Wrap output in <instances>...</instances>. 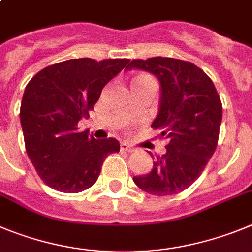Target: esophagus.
<instances>
[{
  "label": "esophagus",
  "mask_w": 252,
  "mask_h": 252,
  "mask_svg": "<svg viewBox=\"0 0 252 252\" xmlns=\"http://www.w3.org/2000/svg\"><path fill=\"white\" fill-rule=\"evenodd\" d=\"M121 148L123 149V151L129 152V153H130V152L135 151V147H133L131 144H129V143H126V142H122L121 143Z\"/></svg>",
  "instance_id": "esophagus-1"
}]
</instances>
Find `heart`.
Instances as JSON below:
<instances>
[{
    "label": "heart",
    "instance_id": "b5f03b06",
    "mask_svg": "<svg viewBox=\"0 0 252 252\" xmlns=\"http://www.w3.org/2000/svg\"><path fill=\"white\" fill-rule=\"evenodd\" d=\"M142 79H147V78H138V79H134V80H142Z\"/></svg>",
    "mask_w": 252,
    "mask_h": 252
}]
</instances>
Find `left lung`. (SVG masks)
<instances>
[{"label": "left lung", "mask_w": 252, "mask_h": 252, "mask_svg": "<svg viewBox=\"0 0 252 252\" xmlns=\"http://www.w3.org/2000/svg\"><path fill=\"white\" fill-rule=\"evenodd\" d=\"M126 69L144 70L159 80V110L152 128L167 140L152 171L133 181L154 196L180 193L201 176L217 147L222 104L216 88L203 70L178 59H138Z\"/></svg>", "instance_id": "1"}]
</instances>
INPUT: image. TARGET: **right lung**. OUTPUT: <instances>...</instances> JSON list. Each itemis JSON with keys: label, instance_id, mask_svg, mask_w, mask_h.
<instances>
[{"label": "right lung", "instance_id": "obj_1", "mask_svg": "<svg viewBox=\"0 0 252 252\" xmlns=\"http://www.w3.org/2000/svg\"><path fill=\"white\" fill-rule=\"evenodd\" d=\"M128 59H71L38 71L25 88L20 109L27 156L49 187L78 193L92 187L104 159L119 152L115 138L95 139L78 123Z\"/></svg>", "mask_w": 252, "mask_h": 252}]
</instances>
